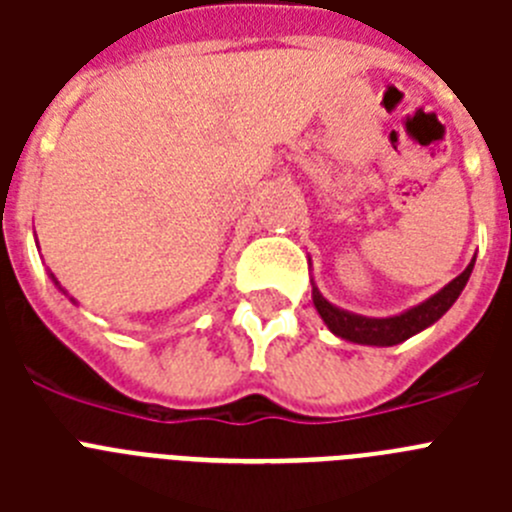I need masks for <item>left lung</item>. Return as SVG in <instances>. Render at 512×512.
<instances>
[{
	"instance_id": "left-lung-1",
	"label": "left lung",
	"mask_w": 512,
	"mask_h": 512,
	"mask_svg": "<svg viewBox=\"0 0 512 512\" xmlns=\"http://www.w3.org/2000/svg\"><path fill=\"white\" fill-rule=\"evenodd\" d=\"M472 266L474 261L461 271L454 282L446 284L438 295H433L431 300H425L423 305L413 307V310L395 315V318H361V315H354V312H346L341 307L330 305L315 287H312V302L318 307L320 318L325 320V325L336 336L346 338V341L364 343V346H395V343L408 341L410 336H415L423 328L436 323L443 312L454 305L456 297L461 295V289L467 287Z\"/></svg>"
}]
</instances>
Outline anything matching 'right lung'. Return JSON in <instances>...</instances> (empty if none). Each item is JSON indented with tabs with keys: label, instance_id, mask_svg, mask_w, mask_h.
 Listing matches in <instances>:
<instances>
[{
	"label": "right lung",
	"instance_id": "add662e5",
	"mask_svg": "<svg viewBox=\"0 0 512 512\" xmlns=\"http://www.w3.org/2000/svg\"><path fill=\"white\" fill-rule=\"evenodd\" d=\"M51 279H53V282H56V277H53V274H51ZM58 284V282H56Z\"/></svg>",
	"mask_w": 512,
	"mask_h": 512
}]
</instances>
